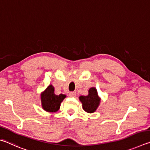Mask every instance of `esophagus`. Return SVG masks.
Masks as SVG:
<instances>
[{
	"mask_svg": "<svg viewBox=\"0 0 150 150\" xmlns=\"http://www.w3.org/2000/svg\"><path fill=\"white\" fill-rule=\"evenodd\" d=\"M69 95V96H73V97H74V96H76V93L75 92H71Z\"/></svg>",
	"mask_w": 150,
	"mask_h": 150,
	"instance_id": "34e87169",
	"label": "esophagus"
}]
</instances>
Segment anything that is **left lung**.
<instances>
[{
  "label": "left lung",
  "mask_w": 150,
  "mask_h": 150,
  "mask_svg": "<svg viewBox=\"0 0 150 150\" xmlns=\"http://www.w3.org/2000/svg\"><path fill=\"white\" fill-rule=\"evenodd\" d=\"M79 100L83 105V109L88 113L95 112L100 102L95 87L89 88L87 96H80Z\"/></svg>",
  "instance_id": "8db88e82"
}]
</instances>
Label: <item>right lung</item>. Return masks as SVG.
Here are the masks:
<instances>
[{
	"mask_svg": "<svg viewBox=\"0 0 150 150\" xmlns=\"http://www.w3.org/2000/svg\"><path fill=\"white\" fill-rule=\"evenodd\" d=\"M66 97L65 95L60 94L56 95L54 93V87L50 85L44 92L41 93L42 108L49 112H55L60 108L61 103Z\"/></svg>",
	"mask_w": 150,
	"mask_h": 150,
	"instance_id": "obj_1",
	"label": "right lung"
}]
</instances>
